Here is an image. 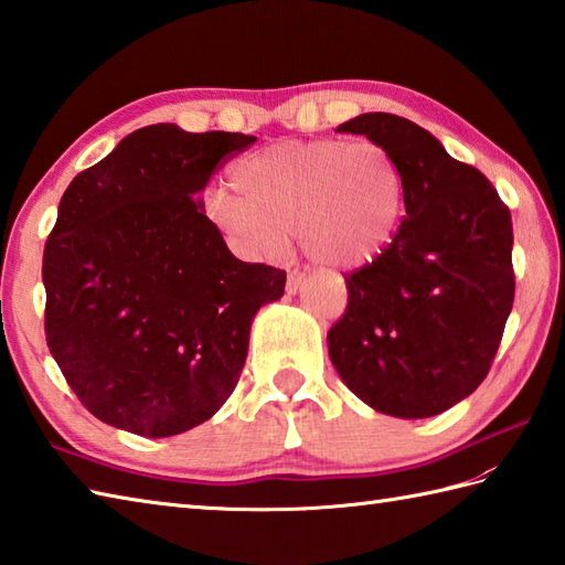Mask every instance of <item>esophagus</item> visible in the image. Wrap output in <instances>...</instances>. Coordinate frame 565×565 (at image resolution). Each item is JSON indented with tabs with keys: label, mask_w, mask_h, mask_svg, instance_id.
<instances>
[{
	"label": "esophagus",
	"mask_w": 565,
	"mask_h": 565,
	"mask_svg": "<svg viewBox=\"0 0 565 565\" xmlns=\"http://www.w3.org/2000/svg\"><path fill=\"white\" fill-rule=\"evenodd\" d=\"M303 281H306V276H303L301 271H294V274H289V281H286V294H289V296H296V294H298V289H301V286H303Z\"/></svg>",
	"instance_id": "obj_1"
}]
</instances>
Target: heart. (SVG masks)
Returning a JSON list of instances; mask_svg holds the SVG:
<instances>
[{
  "instance_id": "b5f03b06",
  "label": "heart",
  "mask_w": 565,
  "mask_h": 565,
  "mask_svg": "<svg viewBox=\"0 0 565 565\" xmlns=\"http://www.w3.org/2000/svg\"><path fill=\"white\" fill-rule=\"evenodd\" d=\"M206 213L243 257L281 255L289 227L306 255L332 269L374 262L398 231L405 177L374 140H284L233 164Z\"/></svg>"
}]
</instances>
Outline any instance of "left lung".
Masks as SVG:
<instances>
[{
  "label": "left lung",
  "mask_w": 565,
  "mask_h": 565,
  "mask_svg": "<svg viewBox=\"0 0 565 565\" xmlns=\"http://www.w3.org/2000/svg\"><path fill=\"white\" fill-rule=\"evenodd\" d=\"M398 160L405 218L381 255L347 276V310L328 332L344 386L393 417H431L486 379L514 301L512 218L495 186L395 114L338 126Z\"/></svg>",
  "instance_id": "left-lung-1"
}]
</instances>
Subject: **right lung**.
Returning <instances> with one entry per match:
<instances>
[{"label":"right lung","mask_w":565,"mask_h":565,"mask_svg":"<svg viewBox=\"0 0 565 565\" xmlns=\"http://www.w3.org/2000/svg\"><path fill=\"white\" fill-rule=\"evenodd\" d=\"M255 140L146 126L60 199L43 252L45 340L102 423L182 435L235 391L252 320L284 296L286 271L239 262L199 194Z\"/></svg>","instance_id":"1"}]
</instances>
